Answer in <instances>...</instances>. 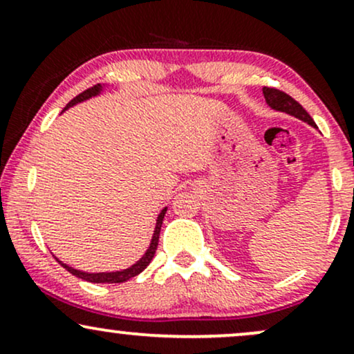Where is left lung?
Wrapping results in <instances>:
<instances>
[{"instance_id":"obj_1","label":"left lung","mask_w":354,"mask_h":354,"mask_svg":"<svg viewBox=\"0 0 354 354\" xmlns=\"http://www.w3.org/2000/svg\"><path fill=\"white\" fill-rule=\"evenodd\" d=\"M263 95H265V100L270 108L276 109V111L288 113V115L298 118V120H301L304 123L315 126L316 128L315 121H313V118L308 115L306 109H304L298 101L291 98L290 95H286V93L279 91V89L276 88H263Z\"/></svg>"}]
</instances>
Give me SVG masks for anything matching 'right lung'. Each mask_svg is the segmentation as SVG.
I'll use <instances>...</instances> for the list:
<instances>
[{
  "label": "right lung",
  "instance_id": "1",
  "mask_svg": "<svg viewBox=\"0 0 354 354\" xmlns=\"http://www.w3.org/2000/svg\"><path fill=\"white\" fill-rule=\"evenodd\" d=\"M103 88L104 86H101V84H96V86L86 89V91H83V93H81V95L76 96V98H73L70 103L66 104V108H64L63 111H66L68 108L75 106L76 103H81V101H86L89 98H93V96H98L100 93L103 91ZM166 209H168V208H163V209H161V213L158 214L156 226H154V233H153L151 243H149V248H148V250H146V253L141 256L140 259H138L135 265L126 268V270L109 271V273H88V271H80V270H75V268L68 266L66 263L59 261L58 258H56V261H58L59 265L64 268V270H68L71 274H75L76 278H81V279H84V281H89V283H124V281H128V279L135 278V276L140 274L141 271H143L145 268L148 266L149 263H151L153 256H154V253H156L158 239H160V231H161V225H163Z\"/></svg>",
  "mask_w": 354,
  "mask_h": 354
}]
</instances>
